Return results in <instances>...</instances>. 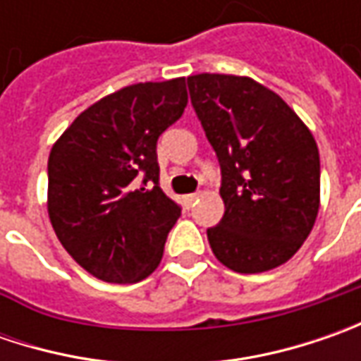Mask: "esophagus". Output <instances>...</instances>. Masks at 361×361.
<instances>
[{
    "label": "esophagus",
    "mask_w": 361,
    "mask_h": 361,
    "mask_svg": "<svg viewBox=\"0 0 361 361\" xmlns=\"http://www.w3.org/2000/svg\"><path fill=\"white\" fill-rule=\"evenodd\" d=\"M197 201H199V195H197V192H192V195H185V197H183V202L187 204L188 209H190V207H192Z\"/></svg>",
    "instance_id": "1"
}]
</instances>
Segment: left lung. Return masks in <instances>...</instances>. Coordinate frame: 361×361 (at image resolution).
Masks as SVG:
<instances>
[{
  "label": "left lung",
  "instance_id": "left-lung-1",
  "mask_svg": "<svg viewBox=\"0 0 361 361\" xmlns=\"http://www.w3.org/2000/svg\"><path fill=\"white\" fill-rule=\"evenodd\" d=\"M190 100L221 164L225 215L207 231L231 271L287 263L319 213V150L291 106L249 76H188Z\"/></svg>",
  "mask_w": 361,
  "mask_h": 361
}]
</instances>
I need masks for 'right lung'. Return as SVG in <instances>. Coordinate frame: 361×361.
I'll return each instance as SVG.
<instances>
[{"label":"right lung","mask_w":361,"mask_h":361,"mask_svg":"<svg viewBox=\"0 0 361 361\" xmlns=\"http://www.w3.org/2000/svg\"><path fill=\"white\" fill-rule=\"evenodd\" d=\"M187 102L185 78L138 82L88 106L51 146L49 223L96 279L136 283L159 267L180 209L159 187L157 140Z\"/></svg>","instance_id":"obj_1"}]
</instances>
